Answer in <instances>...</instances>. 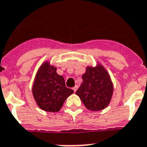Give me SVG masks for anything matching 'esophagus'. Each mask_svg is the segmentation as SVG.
Listing matches in <instances>:
<instances>
[{"instance_id": "1", "label": "esophagus", "mask_w": 147, "mask_h": 147, "mask_svg": "<svg viewBox=\"0 0 147 147\" xmlns=\"http://www.w3.org/2000/svg\"><path fill=\"white\" fill-rule=\"evenodd\" d=\"M77 88H78V86H75L73 88V90H74V92H76V90H77Z\"/></svg>"}]
</instances>
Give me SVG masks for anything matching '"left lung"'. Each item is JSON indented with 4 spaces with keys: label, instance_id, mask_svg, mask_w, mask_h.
I'll return each mask as SVG.
<instances>
[{
    "label": "left lung",
    "instance_id": "8db88e82",
    "mask_svg": "<svg viewBox=\"0 0 147 147\" xmlns=\"http://www.w3.org/2000/svg\"><path fill=\"white\" fill-rule=\"evenodd\" d=\"M82 82L76 94L88 110L98 111L104 109L112 98L113 87L108 73L99 65L88 67L82 76Z\"/></svg>",
    "mask_w": 147,
    "mask_h": 147
}]
</instances>
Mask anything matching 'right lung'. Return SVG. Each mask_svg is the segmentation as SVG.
<instances>
[{
	"mask_svg": "<svg viewBox=\"0 0 147 147\" xmlns=\"http://www.w3.org/2000/svg\"><path fill=\"white\" fill-rule=\"evenodd\" d=\"M33 94L37 105L47 112H58L66 98L74 93L65 86V79L56 68L45 63L37 72L33 86Z\"/></svg>",
	"mask_w": 147,
	"mask_h": 147,
	"instance_id": "add662e5",
	"label": "right lung"
}]
</instances>
